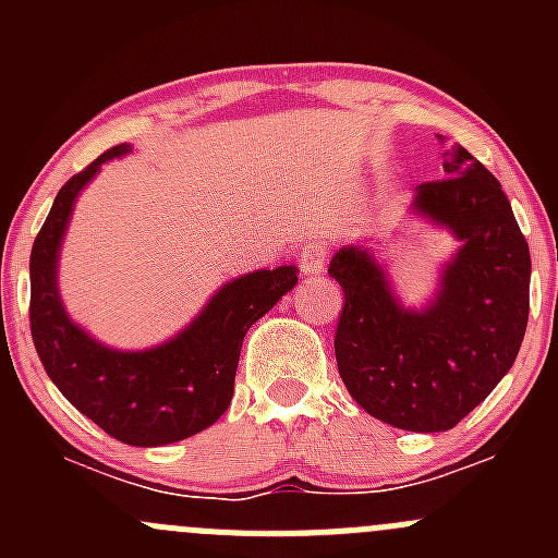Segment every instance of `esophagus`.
Here are the masks:
<instances>
[{
	"label": "esophagus",
	"mask_w": 558,
	"mask_h": 558,
	"mask_svg": "<svg viewBox=\"0 0 558 558\" xmlns=\"http://www.w3.org/2000/svg\"><path fill=\"white\" fill-rule=\"evenodd\" d=\"M324 264H326L324 245L311 243L300 251V269L305 278H318V275H324Z\"/></svg>",
	"instance_id": "esophagus-1"
}]
</instances>
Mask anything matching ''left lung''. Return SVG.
Segmentation results:
<instances>
[{
    "mask_svg": "<svg viewBox=\"0 0 558 558\" xmlns=\"http://www.w3.org/2000/svg\"><path fill=\"white\" fill-rule=\"evenodd\" d=\"M442 174L410 205L459 243L424 307L402 305L369 240L329 262L345 294L335 335L342 384L408 432H448L472 413L513 367L529 318L532 258L502 185L461 145L442 154Z\"/></svg>",
    "mask_w": 558,
    "mask_h": 558,
    "instance_id": "8db88e82",
    "label": "left lung"
}]
</instances>
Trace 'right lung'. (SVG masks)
<instances>
[{
	"label": "right lung",
	"instance_id": "1",
	"mask_svg": "<svg viewBox=\"0 0 558 558\" xmlns=\"http://www.w3.org/2000/svg\"><path fill=\"white\" fill-rule=\"evenodd\" d=\"M123 143L66 180L39 229L29 258L32 340L45 373L86 418L137 448L170 446L207 429L227 413L240 348L253 324L296 286V267L256 269L223 283L199 315L167 342L118 351L88 335L59 294V253L81 191Z\"/></svg>",
	"mask_w": 558,
	"mask_h": 558
}]
</instances>
